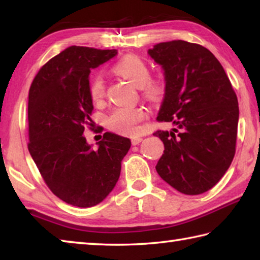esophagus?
Returning a JSON list of instances; mask_svg holds the SVG:
<instances>
[{
	"label": "esophagus",
	"instance_id": "obj_1",
	"mask_svg": "<svg viewBox=\"0 0 260 260\" xmlns=\"http://www.w3.org/2000/svg\"><path fill=\"white\" fill-rule=\"evenodd\" d=\"M142 140H143L142 138H133L132 139V144H133V146H136V144L142 142Z\"/></svg>",
	"mask_w": 260,
	"mask_h": 260
}]
</instances>
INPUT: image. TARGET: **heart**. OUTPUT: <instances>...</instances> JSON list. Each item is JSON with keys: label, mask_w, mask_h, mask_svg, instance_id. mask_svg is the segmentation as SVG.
Instances as JSON below:
<instances>
[{"label": "heart", "mask_w": 260, "mask_h": 260, "mask_svg": "<svg viewBox=\"0 0 260 260\" xmlns=\"http://www.w3.org/2000/svg\"><path fill=\"white\" fill-rule=\"evenodd\" d=\"M114 72L127 79L135 87L142 88L147 96L156 99L161 87L158 82L150 81L148 65L136 56H126L113 67ZM89 95L94 103H100L105 96V81L101 74H96L89 82ZM147 116L146 110L139 107L116 108L108 118V126L117 133L134 135L139 133L140 122Z\"/></svg>", "instance_id": "b5f03b06"}]
</instances>
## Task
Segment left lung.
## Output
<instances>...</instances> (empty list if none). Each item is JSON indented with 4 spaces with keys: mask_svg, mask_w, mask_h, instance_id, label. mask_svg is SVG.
Returning a JSON list of instances; mask_svg holds the SVG:
<instances>
[{
    "mask_svg": "<svg viewBox=\"0 0 260 260\" xmlns=\"http://www.w3.org/2000/svg\"><path fill=\"white\" fill-rule=\"evenodd\" d=\"M165 78L158 121L172 131L153 133L164 143L156 171L178 191L200 195L226 173L235 155L239 102L222 65L209 49L182 40L148 50Z\"/></svg>",
    "mask_w": 260,
    "mask_h": 260,
    "instance_id": "left-lung-1",
    "label": "left lung"
}]
</instances>
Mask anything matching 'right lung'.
<instances>
[{
    "mask_svg": "<svg viewBox=\"0 0 260 260\" xmlns=\"http://www.w3.org/2000/svg\"><path fill=\"white\" fill-rule=\"evenodd\" d=\"M117 55L71 46L47 61L28 94V151L55 195L78 208H90L107 197L119 179L131 140L104 133L98 150L83 136L91 126L89 73Z\"/></svg>",
    "mask_w": 260,
    "mask_h": 260,
    "instance_id": "1",
    "label": "right lung"
}]
</instances>
